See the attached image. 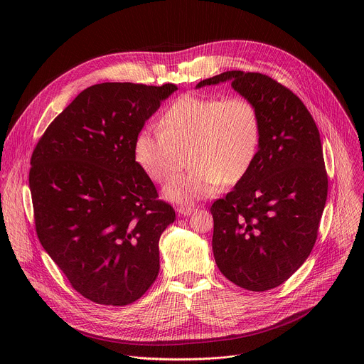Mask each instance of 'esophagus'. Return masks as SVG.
I'll return each instance as SVG.
<instances>
[{"instance_id": "1", "label": "esophagus", "mask_w": 364, "mask_h": 364, "mask_svg": "<svg viewBox=\"0 0 364 364\" xmlns=\"http://www.w3.org/2000/svg\"><path fill=\"white\" fill-rule=\"evenodd\" d=\"M193 210H194V205H188V204H184V205H178V207H177V212H178L180 215H184V216L191 215Z\"/></svg>"}]
</instances>
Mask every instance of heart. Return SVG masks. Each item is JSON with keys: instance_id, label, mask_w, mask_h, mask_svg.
I'll return each mask as SVG.
<instances>
[{"instance_id": "heart-1", "label": "heart", "mask_w": 364, "mask_h": 364, "mask_svg": "<svg viewBox=\"0 0 364 364\" xmlns=\"http://www.w3.org/2000/svg\"><path fill=\"white\" fill-rule=\"evenodd\" d=\"M157 131L142 129L132 144L136 166L164 184L189 155L192 170L163 190L167 200L188 204L236 184L255 164L262 142V119L246 96L186 93L163 111Z\"/></svg>"}]
</instances>
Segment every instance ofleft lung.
Wrapping results in <instances>:
<instances>
[{"mask_svg": "<svg viewBox=\"0 0 364 364\" xmlns=\"http://www.w3.org/2000/svg\"><path fill=\"white\" fill-rule=\"evenodd\" d=\"M220 82L255 102L262 142L246 177L210 207L213 255L229 281L262 292L284 284L316 245L328 191L323 145L302 100L272 77L230 70L197 87Z\"/></svg>", "mask_w": 364, "mask_h": 364, "instance_id": "8db88e82", "label": "left lung"}]
</instances>
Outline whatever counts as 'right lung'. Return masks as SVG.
<instances>
[{
    "label": "right lung",
    "instance_id": "add662e5",
    "mask_svg": "<svg viewBox=\"0 0 364 364\" xmlns=\"http://www.w3.org/2000/svg\"><path fill=\"white\" fill-rule=\"evenodd\" d=\"M176 90L173 83L93 85L33 151L38 240L70 285L96 304H132L159 275V240L176 212L134 161L132 144Z\"/></svg>",
    "mask_w": 364,
    "mask_h": 364
}]
</instances>
